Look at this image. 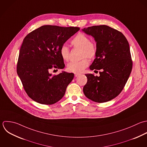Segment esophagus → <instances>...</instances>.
Wrapping results in <instances>:
<instances>
[{"label":"esophagus","mask_w":147,"mask_h":147,"mask_svg":"<svg viewBox=\"0 0 147 147\" xmlns=\"http://www.w3.org/2000/svg\"><path fill=\"white\" fill-rule=\"evenodd\" d=\"M80 74H78V73H75L74 74V76L76 77H78V76H80Z\"/></svg>","instance_id":"1"}]
</instances>
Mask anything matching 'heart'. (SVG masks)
<instances>
[{"label": "heart", "instance_id": "b5f03b06", "mask_svg": "<svg viewBox=\"0 0 147 147\" xmlns=\"http://www.w3.org/2000/svg\"><path fill=\"white\" fill-rule=\"evenodd\" d=\"M73 46L81 49V58L87 57L90 59H94L97 53V47L95 43L90 41V38L82 33L77 34L71 41ZM59 54L64 61L69 58L70 50L66 45H62L59 50ZM89 65V61L85 58L80 61H73L67 65V70L72 73L82 72Z\"/></svg>", "mask_w": 147, "mask_h": 147}]
</instances>
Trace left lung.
Instances as JSON below:
<instances>
[{
	"instance_id": "1",
	"label": "left lung",
	"mask_w": 147,
	"mask_h": 147,
	"mask_svg": "<svg viewBox=\"0 0 147 147\" xmlns=\"http://www.w3.org/2000/svg\"><path fill=\"white\" fill-rule=\"evenodd\" d=\"M82 30L96 42L97 53L90 69L101 70L99 77L85 74L88 81L84 93L96 102L109 101L121 93L131 73L129 43L123 33L108 26H93Z\"/></svg>"
}]
</instances>
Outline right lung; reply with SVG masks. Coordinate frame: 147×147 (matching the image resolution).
<instances>
[{"label":"right lung","mask_w":147,"mask_h":147,"mask_svg":"<svg viewBox=\"0 0 147 147\" xmlns=\"http://www.w3.org/2000/svg\"><path fill=\"white\" fill-rule=\"evenodd\" d=\"M80 30L77 27L42 26L30 32L21 46L16 71L23 88L32 100L51 105L65 95L74 78L73 73L62 71L52 76V68L63 69L61 47Z\"/></svg>","instance_id":"add662e5"}]
</instances>
